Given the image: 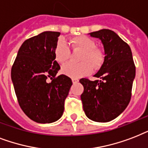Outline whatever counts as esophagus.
<instances>
[{
	"label": "esophagus",
	"instance_id": "obj_1",
	"mask_svg": "<svg viewBox=\"0 0 148 148\" xmlns=\"http://www.w3.org/2000/svg\"><path fill=\"white\" fill-rule=\"evenodd\" d=\"M72 81H73V83H77L79 82V80L77 79H72Z\"/></svg>",
	"mask_w": 148,
	"mask_h": 148
}]
</instances>
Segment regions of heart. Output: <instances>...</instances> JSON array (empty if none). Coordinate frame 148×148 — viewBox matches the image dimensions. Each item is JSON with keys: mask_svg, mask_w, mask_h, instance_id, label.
Here are the masks:
<instances>
[{"mask_svg": "<svg viewBox=\"0 0 148 148\" xmlns=\"http://www.w3.org/2000/svg\"><path fill=\"white\" fill-rule=\"evenodd\" d=\"M74 51H82L79 63L68 62L62 67L64 75L74 79L83 77L92 73V67L98 69L105 61V52L97 46L96 42L87 36L73 38L70 41ZM55 59L58 63L63 64L68 61L71 56V51L63 40H59L54 50Z\"/></svg>", "mask_w": 148, "mask_h": 148, "instance_id": "b5f03b06", "label": "heart"}]
</instances>
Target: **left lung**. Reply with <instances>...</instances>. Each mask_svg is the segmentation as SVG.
Masks as SVG:
<instances>
[{"label": "left lung", "instance_id": "8db88e82", "mask_svg": "<svg viewBox=\"0 0 148 148\" xmlns=\"http://www.w3.org/2000/svg\"><path fill=\"white\" fill-rule=\"evenodd\" d=\"M90 35L101 40L106 56L94 75L99 80H79L84 87L81 100L89 119L109 122L117 117L130 103L136 68L130 46L114 32L102 29Z\"/></svg>", "mask_w": 148, "mask_h": 148}]
</instances>
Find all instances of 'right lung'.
Wrapping results in <instances>:
<instances>
[{"mask_svg":"<svg viewBox=\"0 0 148 148\" xmlns=\"http://www.w3.org/2000/svg\"><path fill=\"white\" fill-rule=\"evenodd\" d=\"M60 32H44L25 40L11 68V80L21 108L35 122L50 123L64 112L73 85L67 75L56 76L60 66L54 50ZM49 77L52 80L47 82Z\"/></svg>","mask_w":148,"mask_h":148,"instance_id":"1","label":"right lung"}]
</instances>
